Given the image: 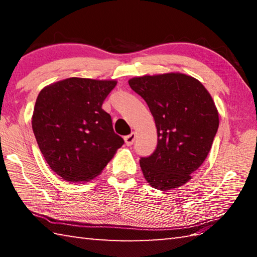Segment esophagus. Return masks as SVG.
<instances>
[{
	"mask_svg": "<svg viewBox=\"0 0 257 257\" xmlns=\"http://www.w3.org/2000/svg\"><path fill=\"white\" fill-rule=\"evenodd\" d=\"M135 139H136V134L135 133H132L130 135H128V136L124 137V143L125 145L127 146H132L134 144Z\"/></svg>",
	"mask_w": 257,
	"mask_h": 257,
	"instance_id": "1",
	"label": "esophagus"
}]
</instances>
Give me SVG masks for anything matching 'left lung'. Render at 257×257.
Wrapping results in <instances>:
<instances>
[{
    "label": "left lung",
    "instance_id": "left-lung-1",
    "mask_svg": "<svg viewBox=\"0 0 257 257\" xmlns=\"http://www.w3.org/2000/svg\"><path fill=\"white\" fill-rule=\"evenodd\" d=\"M128 82L147 103L158 130L154 153L139 160L146 181L160 190L185 185L205 161L219 128L214 101L201 81L180 72Z\"/></svg>",
    "mask_w": 257,
    "mask_h": 257
}]
</instances>
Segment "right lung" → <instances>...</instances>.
Returning a JSON list of instances; mask_svg holds the SVG:
<instances>
[{
	"label": "right lung",
	"instance_id": "right-lung-1",
	"mask_svg": "<svg viewBox=\"0 0 257 257\" xmlns=\"http://www.w3.org/2000/svg\"><path fill=\"white\" fill-rule=\"evenodd\" d=\"M115 80L67 78L43 88L32 127L47 164L63 180L89 181L123 145L102 108Z\"/></svg>",
	"mask_w": 257,
	"mask_h": 257
}]
</instances>
